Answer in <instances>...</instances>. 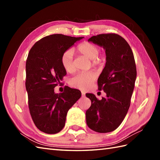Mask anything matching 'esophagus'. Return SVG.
Returning <instances> with one entry per match:
<instances>
[{
  "label": "esophagus",
  "instance_id": "obj_1",
  "mask_svg": "<svg viewBox=\"0 0 160 160\" xmlns=\"http://www.w3.org/2000/svg\"><path fill=\"white\" fill-rule=\"evenodd\" d=\"M82 97H84V96H85V93H84V92H83V91H82Z\"/></svg>",
  "mask_w": 160,
  "mask_h": 160
}]
</instances>
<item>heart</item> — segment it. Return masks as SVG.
I'll list each match as a JSON object with an SVG mask.
<instances>
[{
	"mask_svg": "<svg viewBox=\"0 0 160 160\" xmlns=\"http://www.w3.org/2000/svg\"><path fill=\"white\" fill-rule=\"evenodd\" d=\"M78 52L91 60L93 67L99 66L104 60L103 55H98L99 48L95 44L89 42H84L77 47ZM61 64L66 71L72 73L75 71L73 62V52L72 49H67L61 56ZM96 78V74L93 71H87L76 74L70 79V84L77 89L85 90L88 89Z\"/></svg>",
	"mask_w": 160,
	"mask_h": 160,
	"instance_id": "1",
	"label": "heart"
}]
</instances>
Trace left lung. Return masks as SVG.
<instances>
[{"instance_id": "obj_1", "label": "left lung", "mask_w": 160, "mask_h": 160, "mask_svg": "<svg viewBox=\"0 0 160 160\" xmlns=\"http://www.w3.org/2000/svg\"><path fill=\"white\" fill-rule=\"evenodd\" d=\"M88 41L105 50L107 62L98 85L107 96L99 100L94 94H86L91 101L87 124L98 132H111L121 124L130 107L137 76L134 56L128 42L116 33L93 36Z\"/></svg>"}]
</instances>
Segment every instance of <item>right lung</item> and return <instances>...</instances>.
I'll use <instances>...</instances> for the list:
<instances>
[{
	"label": "right lung",
	"instance_id": "right-lung-1",
	"mask_svg": "<svg viewBox=\"0 0 160 160\" xmlns=\"http://www.w3.org/2000/svg\"><path fill=\"white\" fill-rule=\"evenodd\" d=\"M84 37L53 34L44 37L30 49L26 61V90L30 114L36 127L47 134L60 132L68 111L81 97L80 91L65 86L63 93L54 88L67 74L61 56Z\"/></svg>",
	"mask_w": 160,
	"mask_h": 160
}]
</instances>
